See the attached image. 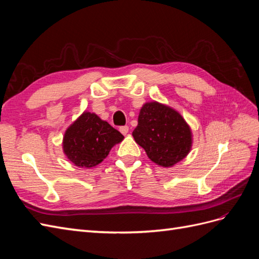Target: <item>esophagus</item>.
I'll use <instances>...</instances> for the list:
<instances>
[{"label":"esophagus","instance_id":"1","mask_svg":"<svg viewBox=\"0 0 259 259\" xmlns=\"http://www.w3.org/2000/svg\"><path fill=\"white\" fill-rule=\"evenodd\" d=\"M120 132L122 133L123 135H126L127 133H128V126H127V125H125V126H121L120 127Z\"/></svg>","mask_w":259,"mask_h":259}]
</instances>
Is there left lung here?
<instances>
[{"label": "left lung", "instance_id": "1", "mask_svg": "<svg viewBox=\"0 0 259 259\" xmlns=\"http://www.w3.org/2000/svg\"><path fill=\"white\" fill-rule=\"evenodd\" d=\"M133 137L148 158L163 167H171L185 159L192 146L191 130L184 117L156 101L140 109Z\"/></svg>", "mask_w": 259, "mask_h": 259}]
</instances>
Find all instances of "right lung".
Returning a JSON list of instances; mask_svg holds the SVG:
<instances>
[{
    "label": "right lung",
    "mask_w": 259,
    "mask_h": 259,
    "mask_svg": "<svg viewBox=\"0 0 259 259\" xmlns=\"http://www.w3.org/2000/svg\"><path fill=\"white\" fill-rule=\"evenodd\" d=\"M124 136L110 124L91 112H83L67 128L62 149L74 165L90 168L98 165Z\"/></svg>",
    "instance_id": "obj_1"
}]
</instances>
